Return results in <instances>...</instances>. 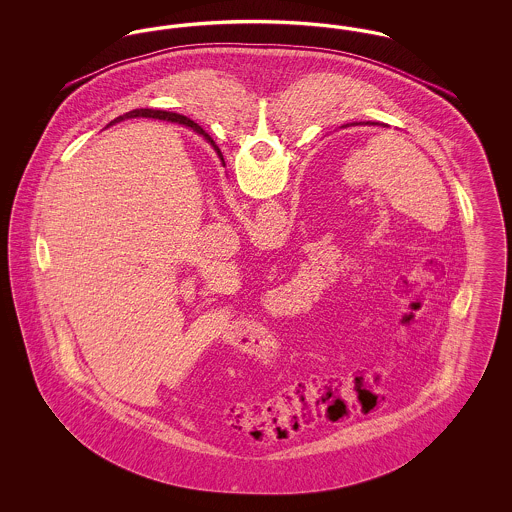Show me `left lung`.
Listing matches in <instances>:
<instances>
[{
    "mask_svg": "<svg viewBox=\"0 0 512 512\" xmlns=\"http://www.w3.org/2000/svg\"><path fill=\"white\" fill-rule=\"evenodd\" d=\"M366 124H376V122H366ZM192 128H194L195 132H199V134H201V136H203L207 142H211V144H213V140L209 138V134H207V132H205L201 126H192ZM213 146H215V144H213Z\"/></svg>",
    "mask_w": 512,
    "mask_h": 512,
    "instance_id": "8db88e82",
    "label": "left lung"
}]
</instances>
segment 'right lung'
<instances>
[{
    "label": "right lung",
    "mask_w": 512,
    "mask_h": 512,
    "mask_svg": "<svg viewBox=\"0 0 512 512\" xmlns=\"http://www.w3.org/2000/svg\"><path fill=\"white\" fill-rule=\"evenodd\" d=\"M136 117L161 119V121L180 122V124H186V126H197V124H195L194 121H190L188 117H182V115H176V113H169V111H159V109H134V111H128V113H124L122 117H117L115 121H111V124L124 121V119H136Z\"/></svg>",
    "instance_id": "1"
}]
</instances>
